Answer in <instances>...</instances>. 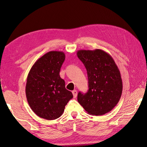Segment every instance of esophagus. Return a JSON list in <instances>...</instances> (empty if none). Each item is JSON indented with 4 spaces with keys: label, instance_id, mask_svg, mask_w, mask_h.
I'll use <instances>...</instances> for the list:
<instances>
[{
    "label": "esophagus",
    "instance_id": "esophagus-1",
    "mask_svg": "<svg viewBox=\"0 0 147 147\" xmlns=\"http://www.w3.org/2000/svg\"><path fill=\"white\" fill-rule=\"evenodd\" d=\"M73 97L74 98H76V96H77V90H73Z\"/></svg>",
    "mask_w": 147,
    "mask_h": 147
}]
</instances>
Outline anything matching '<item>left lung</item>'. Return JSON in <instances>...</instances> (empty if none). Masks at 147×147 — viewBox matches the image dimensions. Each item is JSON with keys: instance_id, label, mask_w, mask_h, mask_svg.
Returning <instances> with one entry per match:
<instances>
[{"instance_id": "left-lung-1", "label": "left lung", "mask_w": 147, "mask_h": 147, "mask_svg": "<svg viewBox=\"0 0 147 147\" xmlns=\"http://www.w3.org/2000/svg\"><path fill=\"white\" fill-rule=\"evenodd\" d=\"M77 57L87 72L89 90L79 92L78 101L88 114L101 116L111 111L121 98L123 84L120 71L111 56L104 51L79 50Z\"/></svg>"}]
</instances>
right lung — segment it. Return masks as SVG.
<instances>
[{"instance_id": "add662e5", "label": "right lung", "mask_w": 147, "mask_h": 147, "mask_svg": "<svg viewBox=\"0 0 147 147\" xmlns=\"http://www.w3.org/2000/svg\"><path fill=\"white\" fill-rule=\"evenodd\" d=\"M65 58L62 51H49L37 60L29 72L26 98L32 111L40 118L47 120L58 118L73 98L60 76Z\"/></svg>"}]
</instances>
